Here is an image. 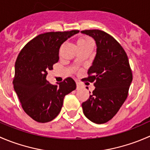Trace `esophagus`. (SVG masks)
Masks as SVG:
<instances>
[{
    "label": "esophagus",
    "instance_id": "34e87169",
    "mask_svg": "<svg viewBox=\"0 0 150 150\" xmlns=\"http://www.w3.org/2000/svg\"><path fill=\"white\" fill-rule=\"evenodd\" d=\"M76 85H77V88H81V83L80 82H78V81H76Z\"/></svg>",
    "mask_w": 150,
    "mask_h": 150
}]
</instances>
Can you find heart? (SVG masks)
Wrapping results in <instances>:
<instances>
[{
	"label": "heart",
	"instance_id": "obj_1",
	"mask_svg": "<svg viewBox=\"0 0 150 150\" xmlns=\"http://www.w3.org/2000/svg\"><path fill=\"white\" fill-rule=\"evenodd\" d=\"M89 43H92V40H91V38L88 37H81L78 41V46H84V45L88 44Z\"/></svg>",
	"mask_w": 150,
	"mask_h": 150
}]
</instances>
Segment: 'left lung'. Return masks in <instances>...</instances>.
Segmentation results:
<instances>
[{"label":"left lung","instance_id":"8db88e82","mask_svg":"<svg viewBox=\"0 0 150 150\" xmlns=\"http://www.w3.org/2000/svg\"><path fill=\"white\" fill-rule=\"evenodd\" d=\"M81 33L91 36L96 44V54L85 81L94 83L95 89L82 104L86 117L96 124L111 120L128 96L133 80L128 57L113 37L99 30Z\"/></svg>","mask_w":150,"mask_h":150}]
</instances>
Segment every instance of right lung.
Here are the masks:
<instances>
[{
	"instance_id": "add662e5",
	"label": "right lung",
	"mask_w": 150,
	"mask_h": 150,
	"mask_svg": "<svg viewBox=\"0 0 150 150\" xmlns=\"http://www.w3.org/2000/svg\"><path fill=\"white\" fill-rule=\"evenodd\" d=\"M79 30L49 32L28 42L15 62L13 88L24 111L38 122L54 120L61 111L67 94L76 88L71 78L52 85L46 81L48 70L59 61L61 45Z\"/></svg>"
}]
</instances>
